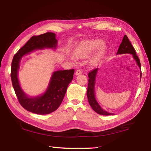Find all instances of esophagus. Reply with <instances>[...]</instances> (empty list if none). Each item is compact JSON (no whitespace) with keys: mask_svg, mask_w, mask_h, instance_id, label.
Wrapping results in <instances>:
<instances>
[{"mask_svg":"<svg viewBox=\"0 0 151 151\" xmlns=\"http://www.w3.org/2000/svg\"><path fill=\"white\" fill-rule=\"evenodd\" d=\"M82 70H81V69H77L76 70V73H75V75L77 76V75H81L82 74Z\"/></svg>","mask_w":151,"mask_h":151,"instance_id":"obj_1","label":"esophagus"}]
</instances>
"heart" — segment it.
I'll return each instance as SVG.
<instances>
[{"mask_svg": "<svg viewBox=\"0 0 151 151\" xmlns=\"http://www.w3.org/2000/svg\"><path fill=\"white\" fill-rule=\"evenodd\" d=\"M102 43V41L99 40H93L87 41H84L81 43V45L76 49L75 52V55L78 58H86L93 51L101 45ZM104 49H102L95 54V55L91 59L89 64L91 65H96L101 60L104 54Z\"/></svg>", "mask_w": 151, "mask_h": 151, "instance_id": "1", "label": "heart"}]
</instances>
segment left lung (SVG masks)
<instances>
[{
	"mask_svg": "<svg viewBox=\"0 0 151 151\" xmlns=\"http://www.w3.org/2000/svg\"><path fill=\"white\" fill-rule=\"evenodd\" d=\"M131 54L132 55L134 59L136 60V62L141 69V63L138 56L136 55V50L134 49L132 45L131 44L129 38L124 35L123 39L122 40V42L120 45L119 49L117 50V54ZM99 69H95L92 70L91 72L88 73V86L87 89V97L88 99V102L89 105L91 106L93 110L97 114L102 115H110L114 114L109 113L107 111H105L101 108L100 105L99 104L97 101H96L95 96V78L97 76V73L98 72ZM141 77H142V73H141Z\"/></svg>",
	"mask_w": 151,
	"mask_h": 151,
	"instance_id": "left-lung-1",
	"label": "left lung"
}]
</instances>
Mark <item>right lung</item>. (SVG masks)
Segmentation results:
<instances>
[{"instance_id": "right-lung-1", "label": "right lung", "mask_w": 151, "mask_h": 151, "mask_svg": "<svg viewBox=\"0 0 151 151\" xmlns=\"http://www.w3.org/2000/svg\"><path fill=\"white\" fill-rule=\"evenodd\" d=\"M57 42L56 34L52 32L32 36L18 50L12 60L11 79L18 101L25 110L34 114H49L58 108L65 95L68 85L73 78L75 70H60L54 72L46 91L37 97H29L19 84L18 80L19 63L22 56L35 50L45 48L56 49Z\"/></svg>"}]
</instances>
